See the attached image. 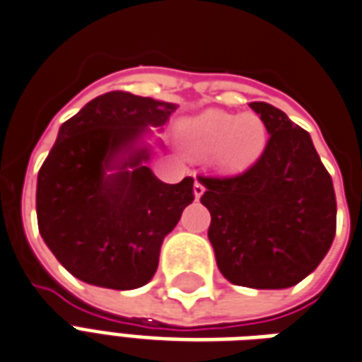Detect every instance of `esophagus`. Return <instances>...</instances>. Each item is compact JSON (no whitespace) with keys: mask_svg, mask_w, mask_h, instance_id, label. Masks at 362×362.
Masks as SVG:
<instances>
[{"mask_svg":"<svg viewBox=\"0 0 362 362\" xmlns=\"http://www.w3.org/2000/svg\"><path fill=\"white\" fill-rule=\"evenodd\" d=\"M192 191H194V197H197V199H200V197L204 194V191H206V187L200 183V181H194V189H192Z\"/></svg>","mask_w":362,"mask_h":362,"instance_id":"34e87169","label":"esophagus"}]
</instances>
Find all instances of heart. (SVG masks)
<instances>
[{
	"label": "heart",
	"mask_w": 362,
	"mask_h": 362,
	"mask_svg": "<svg viewBox=\"0 0 362 362\" xmlns=\"http://www.w3.org/2000/svg\"><path fill=\"white\" fill-rule=\"evenodd\" d=\"M192 141L206 146H223L231 162L245 163L257 158L264 144V127L255 115H229L221 112H208L194 119L189 127Z\"/></svg>",
	"instance_id": "obj_1"
}]
</instances>
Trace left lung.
<instances>
[{"label":"left lung","instance_id":"1","mask_svg":"<svg viewBox=\"0 0 362 362\" xmlns=\"http://www.w3.org/2000/svg\"><path fill=\"white\" fill-rule=\"evenodd\" d=\"M268 131L264 152L241 173H202L208 239L233 286L284 289L320 264L336 235V192L310 134L286 113L252 102Z\"/></svg>","mask_w":362,"mask_h":362}]
</instances>
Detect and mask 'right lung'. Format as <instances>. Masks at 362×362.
<instances>
[{
    "label": "right lung",
    "mask_w": 362,
    "mask_h": 362,
    "mask_svg": "<svg viewBox=\"0 0 362 362\" xmlns=\"http://www.w3.org/2000/svg\"><path fill=\"white\" fill-rule=\"evenodd\" d=\"M177 105L131 92L94 98L59 129L42 163L36 216L42 239L75 278L107 289H136L158 268L163 237L194 200V179H156L146 150L115 173L113 156L146 127H162Z\"/></svg>",
    "instance_id": "obj_1"
}]
</instances>
